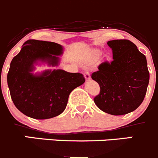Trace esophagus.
I'll list each match as a JSON object with an SVG mask.
<instances>
[{
	"label": "esophagus",
	"mask_w": 158,
	"mask_h": 158,
	"mask_svg": "<svg viewBox=\"0 0 158 158\" xmlns=\"http://www.w3.org/2000/svg\"><path fill=\"white\" fill-rule=\"evenodd\" d=\"M85 79H86V81H89L91 79V75H90V73H89V71H85Z\"/></svg>",
	"instance_id": "esophagus-1"
}]
</instances>
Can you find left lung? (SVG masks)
Wrapping results in <instances>:
<instances>
[{"label": "left lung", "mask_w": 158, "mask_h": 158, "mask_svg": "<svg viewBox=\"0 0 158 158\" xmlns=\"http://www.w3.org/2000/svg\"><path fill=\"white\" fill-rule=\"evenodd\" d=\"M113 51V61L105 62L92 74L100 86L95 105L111 115L128 114L143 102L150 80L147 58L128 40L107 42Z\"/></svg>", "instance_id": "1"}]
</instances>
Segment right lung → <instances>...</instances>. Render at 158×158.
I'll return each mask as SVG.
<instances>
[{"mask_svg": "<svg viewBox=\"0 0 158 158\" xmlns=\"http://www.w3.org/2000/svg\"><path fill=\"white\" fill-rule=\"evenodd\" d=\"M61 44L28 40L13 58L7 76L11 99L17 109L27 117L49 119L61 114L70 92L85 81L83 74L63 69H45L34 73L37 65L55 67L60 64Z\"/></svg>", "mask_w": 158, "mask_h": 158, "instance_id": "1", "label": "right lung"}]
</instances>
